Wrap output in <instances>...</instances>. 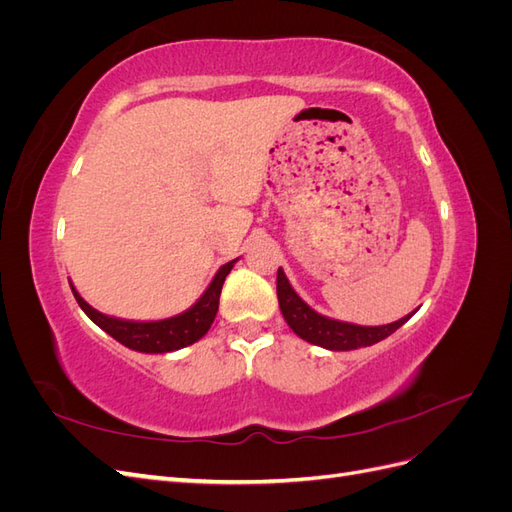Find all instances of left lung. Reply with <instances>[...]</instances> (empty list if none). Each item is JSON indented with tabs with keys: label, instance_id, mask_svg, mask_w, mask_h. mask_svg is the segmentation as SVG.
I'll list each match as a JSON object with an SVG mask.
<instances>
[{
	"label": "left lung",
	"instance_id": "obj_1",
	"mask_svg": "<svg viewBox=\"0 0 512 512\" xmlns=\"http://www.w3.org/2000/svg\"><path fill=\"white\" fill-rule=\"evenodd\" d=\"M277 301H280L282 316L288 322V327L297 333L305 342L327 348V350H356L365 346H374L382 342L384 337L395 333L401 324H406L412 314L399 318L391 324L382 327H361V324L333 320L318 314L316 309L309 307L294 288L290 286L282 267L277 269Z\"/></svg>",
	"mask_w": 512,
	"mask_h": 512
}]
</instances>
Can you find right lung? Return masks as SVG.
I'll use <instances>...</instances> for the list:
<instances>
[{
  "label": "right lung",
  "instance_id": "obj_1",
  "mask_svg": "<svg viewBox=\"0 0 512 512\" xmlns=\"http://www.w3.org/2000/svg\"><path fill=\"white\" fill-rule=\"evenodd\" d=\"M237 260L239 258L230 260L220 267V271L213 277V282L207 286L203 294H200V299L190 309H185V312L164 320L136 322V320H121V318L106 316L98 312V309L91 307L81 294L76 292L72 284L70 288L83 312L94 320L102 331H106L113 339H117L119 344L136 352L164 354V352H173L198 342V339L211 329L215 314H218V307H220V294H222L224 280L230 273V269L235 267Z\"/></svg>",
  "mask_w": 512,
  "mask_h": 512
}]
</instances>
